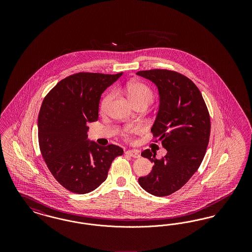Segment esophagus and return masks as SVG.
<instances>
[{"instance_id": "1", "label": "esophagus", "mask_w": 252, "mask_h": 252, "mask_svg": "<svg viewBox=\"0 0 252 252\" xmlns=\"http://www.w3.org/2000/svg\"><path fill=\"white\" fill-rule=\"evenodd\" d=\"M126 154L128 156H131L132 158H140L141 157L140 152L138 150H127L126 152Z\"/></svg>"}]
</instances>
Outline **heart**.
Returning a JSON list of instances; mask_svg holds the SVG:
<instances>
[{"mask_svg":"<svg viewBox=\"0 0 252 252\" xmlns=\"http://www.w3.org/2000/svg\"><path fill=\"white\" fill-rule=\"evenodd\" d=\"M122 92L127 95L134 107L141 104L148 106L153 101V98H154L152 90L147 85L139 81H132L127 83L122 89ZM112 98H113L112 93H108L102 98L100 103V110L102 112H105L108 109ZM139 131H140L139 127H132L130 129H127L125 132L124 136L129 140L131 138L132 134L138 133Z\"/></svg>","mask_w":252,"mask_h":252,"instance_id":"obj_1","label":"heart"}]
</instances>
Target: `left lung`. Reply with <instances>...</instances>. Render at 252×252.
Returning a JSON list of instances; mask_svg holds the SVG:
<instances>
[{
    "label": "left lung",
    "instance_id": "1",
    "mask_svg": "<svg viewBox=\"0 0 252 252\" xmlns=\"http://www.w3.org/2000/svg\"><path fill=\"white\" fill-rule=\"evenodd\" d=\"M137 74L158 89L160 104L151 132L167 150L159 159L150 149L142 152L154 166L139 184L153 195L166 196L180 190L200 166L210 140V114L200 91L187 76L165 69Z\"/></svg>",
    "mask_w": 252,
    "mask_h": 252
}]
</instances>
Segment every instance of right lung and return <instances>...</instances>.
I'll return each instance as SVG.
<instances>
[{
	"label": "right lung",
	"instance_id": "obj_1",
	"mask_svg": "<svg viewBox=\"0 0 252 252\" xmlns=\"http://www.w3.org/2000/svg\"><path fill=\"white\" fill-rule=\"evenodd\" d=\"M122 75L80 72L62 79L44 97L38 114V144L50 172L70 192L87 193L108 177L124 150L88 142L87 124L98 120L101 94Z\"/></svg>",
	"mask_w": 252,
	"mask_h": 252
}]
</instances>
